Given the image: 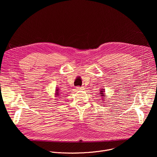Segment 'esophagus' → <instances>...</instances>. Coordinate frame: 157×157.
Wrapping results in <instances>:
<instances>
[{"label":"esophagus","instance_id":"1","mask_svg":"<svg viewBox=\"0 0 157 157\" xmlns=\"http://www.w3.org/2000/svg\"><path fill=\"white\" fill-rule=\"evenodd\" d=\"M83 89H84L83 87H76L77 91H82V90H83Z\"/></svg>","mask_w":157,"mask_h":157}]
</instances>
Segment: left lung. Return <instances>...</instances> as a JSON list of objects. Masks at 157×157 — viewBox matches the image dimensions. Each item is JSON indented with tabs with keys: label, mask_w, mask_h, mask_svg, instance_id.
Listing matches in <instances>:
<instances>
[{
	"label": "left lung",
	"mask_w": 157,
	"mask_h": 157,
	"mask_svg": "<svg viewBox=\"0 0 157 157\" xmlns=\"http://www.w3.org/2000/svg\"><path fill=\"white\" fill-rule=\"evenodd\" d=\"M105 91H104V89H101L100 90V96L101 97V99L103 100V101H105L104 99V97L105 96Z\"/></svg>",
	"instance_id": "left-lung-1"
}]
</instances>
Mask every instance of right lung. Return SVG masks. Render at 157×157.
<instances>
[{
  "label": "right lung",
  "mask_w": 157,
  "mask_h": 157,
  "mask_svg": "<svg viewBox=\"0 0 157 157\" xmlns=\"http://www.w3.org/2000/svg\"><path fill=\"white\" fill-rule=\"evenodd\" d=\"M59 88L58 87H56V93H55V95H56V97H58V96H59Z\"/></svg>",
  "instance_id": "right-lung-1"
}]
</instances>
